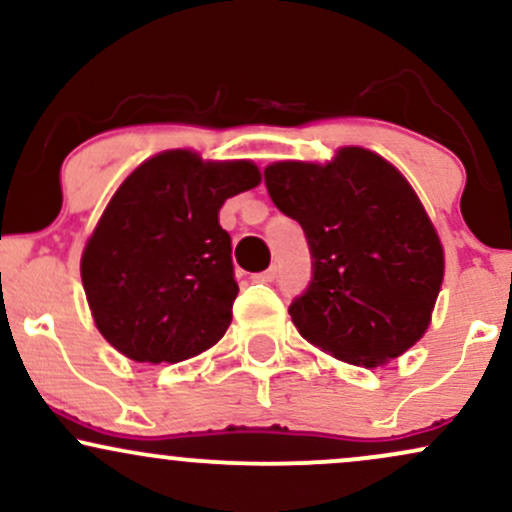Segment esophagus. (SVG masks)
I'll use <instances>...</instances> for the list:
<instances>
[{
    "label": "esophagus",
    "mask_w": 512,
    "mask_h": 512,
    "mask_svg": "<svg viewBox=\"0 0 512 512\" xmlns=\"http://www.w3.org/2000/svg\"><path fill=\"white\" fill-rule=\"evenodd\" d=\"M276 272H279V269H276V264H272V267H269L267 272L257 274L255 279H257V281H274V279H276Z\"/></svg>",
    "instance_id": "esophagus-1"
}]
</instances>
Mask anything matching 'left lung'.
<instances>
[{"instance_id": "left-lung-1", "label": "left lung", "mask_w": 512, "mask_h": 512, "mask_svg": "<svg viewBox=\"0 0 512 512\" xmlns=\"http://www.w3.org/2000/svg\"><path fill=\"white\" fill-rule=\"evenodd\" d=\"M274 204L303 226L313 281L291 303L303 339L351 366L402 356L431 325L445 274L436 226L409 180L375 151L264 168Z\"/></svg>"}]
</instances>
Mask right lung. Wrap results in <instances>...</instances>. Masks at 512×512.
I'll list each match as a JSON object with an SVG mask.
<instances>
[{"label":"right lung","instance_id":"right-lung-1","mask_svg":"<svg viewBox=\"0 0 512 512\" xmlns=\"http://www.w3.org/2000/svg\"><path fill=\"white\" fill-rule=\"evenodd\" d=\"M262 182L252 161L192 149L146 158L122 180L81 252L93 322L137 363H178L226 334L238 296L219 211Z\"/></svg>","mask_w":512,"mask_h":512}]
</instances>
